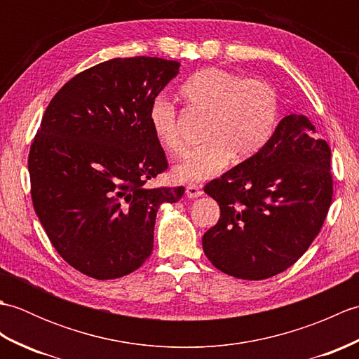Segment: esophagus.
<instances>
[{
	"instance_id": "1",
	"label": "esophagus",
	"mask_w": 359,
	"mask_h": 359,
	"mask_svg": "<svg viewBox=\"0 0 359 359\" xmlns=\"http://www.w3.org/2000/svg\"><path fill=\"white\" fill-rule=\"evenodd\" d=\"M185 194L189 199H197V197H201L203 194V191L201 189V187L197 185H188L185 189Z\"/></svg>"
}]
</instances>
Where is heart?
I'll use <instances>...</instances> for the list:
<instances>
[{
	"label": "heart",
	"mask_w": 359,
	"mask_h": 359,
	"mask_svg": "<svg viewBox=\"0 0 359 359\" xmlns=\"http://www.w3.org/2000/svg\"><path fill=\"white\" fill-rule=\"evenodd\" d=\"M188 109L207 116L203 144L188 151L172 168L177 182H203L219 174L230 156L242 160L261 149L273 133L278 103L273 89L259 80H243L220 67L193 74L180 86ZM149 125L160 147L171 154L184 149L174 104L156 98L149 106Z\"/></svg>",
	"instance_id": "1"
}]
</instances>
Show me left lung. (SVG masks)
<instances>
[{
  "instance_id": "obj_1",
  "label": "left lung",
  "mask_w": 359,
  "mask_h": 359,
  "mask_svg": "<svg viewBox=\"0 0 359 359\" xmlns=\"http://www.w3.org/2000/svg\"><path fill=\"white\" fill-rule=\"evenodd\" d=\"M315 134L306 116H287L261 149L205 187L220 207L219 222L202 238L217 270L266 279L311 245L333 196L332 152Z\"/></svg>"
}]
</instances>
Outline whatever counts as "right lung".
<instances>
[{"label": "right lung", "instance_id": "right-lung-1", "mask_svg": "<svg viewBox=\"0 0 359 359\" xmlns=\"http://www.w3.org/2000/svg\"><path fill=\"white\" fill-rule=\"evenodd\" d=\"M179 69L157 57L112 58L75 75L44 112L29 152L34 208L58 255L89 278L139 269L160 205L184 196V187H147L168 166L149 106Z\"/></svg>", "mask_w": 359, "mask_h": 359}]
</instances>
